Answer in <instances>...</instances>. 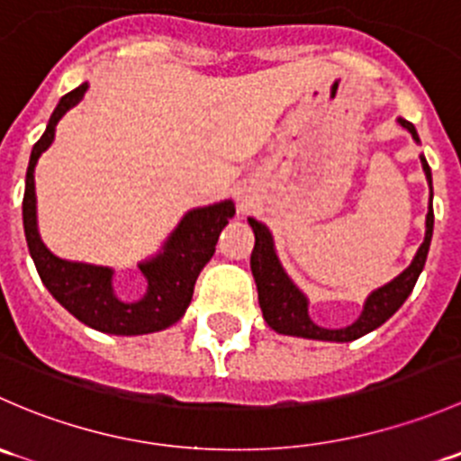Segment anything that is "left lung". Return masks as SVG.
<instances>
[{
  "label": "left lung",
  "mask_w": 461,
  "mask_h": 461,
  "mask_svg": "<svg viewBox=\"0 0 461 461\" xmlns=\"http://www.w3.org/2000/svg\"><path fill=\"white\" fill-rule=\"evenodd\" d=\"M399 124L406 127L408 131L412 133V138L420 142L412 122L399 118ZM421 165H424L426 178H429L430 192H432L430 167L424 156H421ZM430 201H432V194H430ZM432 221H435V216H432V204H430L429 216H426V239L424 243H421L415 260L411 263V267L403 269V272L399 274L394 281H390L388 285L379 287V290L373 292L370 299L366 301L364 314H361L355 323L341 330H325L310 321L308 301H305V296L292 285L287 274L283 272L281 263H278L276 254H274L272 236H269L267 227L260 225L257 218H249V225H252L254 236H257V243H254V249H252V274L258 287L260 310H263V317L267 321V325L281 334H292V337H305V339H321V341H355V339L373 332L375 328H379L381 323H385V321L402 308L403 301L408 299V294H411L412 287H415L417 278H420L421 269H424L426 257H429V248L432 239Z\"/></svg>",
  "instance_id": "left-lung-1"
}]
</instances>
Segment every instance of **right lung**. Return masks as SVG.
Instances as JSON below:
<instances>
[{"label":"right lung","instance_id":"right-lung-1","mask_svg":"<svg viewBox=\"0 0 461 461\" xmlns=\"http://www.w3.org/2000/svg\"><path fill=\"white\" fill-rule=\"evenodd\" d=\"M86 86L85 82L59 100L44 136L32 147L29 171H26L24 203H22L29 252L35 260L37 274L46 290L88 328L109 334H147L165 330L183 317L187 305L192 303L198 274L216 252L218 236L236 212L234 203L225 201L194 209L183 218L178 230L171 234L165 252L140 265L142 274L149 281V290L144 299L136 303H124L113 294L109 267L68 263V260L53 257L37 234L32 171H35L40 153L46 151L49 144L53 142L58 120L82 100Z\"/></svg>","mask_w":461,"mask_h":461}]
</instances>
